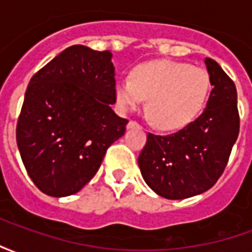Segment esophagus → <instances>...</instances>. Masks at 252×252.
Here are the masks:
<instances>
[{
	"mask_svg": "<svg viewBox=\"0 0 252 252\" xmlns=\"http://www.w3.org/2000/svg\"><path fill=\"white\" fill-rule=\"evenodd\" d=\"M139 126V124H137V121L135 120H129V123H128V128H132V126Z\"/></svg>",
	"mask_w": 252,
	"mask_h": 252,
	"instance_id": "1",
	"label": "esophagus"
}]
</instances>
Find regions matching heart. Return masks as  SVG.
<instances>
[{
  "label": "heart",
  "mask_w": 252,
  "mask_h": 252,
  "mask_svg": "<svg viewBox=\"0 0 252 252\" xmlns=\"http://www.w3.org/2000/svg\"><path fill=\"white\" fill-rule=\"evenodd\" d=\"M211 88L205 68L189 63H151L136 67L131 79L116 86V101L121 109H135L147 100L148 119L160 129H178L198 116Z\"/></svg>",
  "instance_id": "b5f03b06"
}]
</instances>
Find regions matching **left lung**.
<instances>
[{
	"label": "left lung",
	"instance_id": "obj_1",
	"mask_svg": "<svg viewBox=\"0 0 252 252\" xmlns=\"http://www.w3.org/2000/svg\"><path fill=\"white\" fill-rule=\"evenodd\" d=\"M212 92L204 112L171 135L148 133L139 155L146 184L169 200L201 194L221 177L239 135L238 93L220 64L205 59Z\"/></svg>",
	"mask_w": 252,
	"mask_h": 252
}]
</instances>
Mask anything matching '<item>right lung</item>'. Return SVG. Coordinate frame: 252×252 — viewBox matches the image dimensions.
I'll use <instances>...</instances> for the list:
<instances>
[{"mask_svg":"<svg viewBox=\"0 0 252 252\" xmlns=\"http://www.w3.org/2000/svg\"><path fill=\"white\" fill-rule=\"evenodd\" d=\"M115 102L109 51L68 47L31 78L16 140L37 189L66 197L93 178L128 124L112 110Z\"/></svg>","mask_w":252,"mask_h":252,"instance_id":"obj_1","label":"right lung"}]
</instances>
